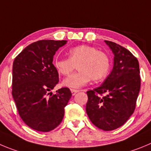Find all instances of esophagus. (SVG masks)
Segmentation results:
<instances>
[{
	"label": "esophagus",
	"instance_id": "esophagus-1",
	"mask_svg": "<svg viewBox=\"0 0 151 151\" xmlns=\"http://www.w3.org/2000/svg\"><path fill=\"white\" fill-rule=\"evenodd\" d=\"M71 94H72V95H75L79 91L78 90H76V89H71Z\"/></svg>",
	"mask_w": 151,
	"mask_h": 151
}]
</instances>
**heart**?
<instances>
[{
    "label": "heart",
    "mask_w": 151,
    "mask_h": 151,
    "mask_svg": "<svg viewBox=\"0 0 151 151\" xmlns=\"http://www.w3.org/2000/svg\"><path fill=\"white\" fill-rule=\"evenodd\" d=\"M68 58L56 59L55 69L60 74L67 76L77 65L78 72L65 79L63 84L71 88H79L90 80L100 81L107 76L110 69V59L104 52L88 45H79L68 52Z\"/></svg>",
    "instance_id": "heart-1"
}]
</instances>
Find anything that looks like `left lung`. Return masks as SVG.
Masks as SVG:
<instances>
[{
  "mask_svg": "<svg viewBox=\"0 0 151 151\" xmlns=\"http://www.w3.org/2000/svg\"><path fill=\"white\" fill-rule=\"evenodd\" d=\"M105 42L114 54L113 68L101 86L87 91L86 110L93 124L110 131L124 124L134 112L141 79L136 57L115 42Z\"/></svg>",
  "mask_w": 151,
  "mask_h": 151,
  "instance_id": "8db88e82",
  "label": "left lung"
}]
</instances>
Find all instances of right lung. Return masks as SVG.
Masks as SVG:
<instances>
[{
    "instance_id": "1",
    "label": "right lung",
    "mask_w": 151,
    "mask_h": 151,
    "mask_svg": "<svg viewBox=\"0 0 151 151\" xmlns=\"http://www.w3.org/2000/svg\"><path fill=\"white\" fill-rule=\"evenodd\" d=\"M67 41L40 40L30 44L15 58L12 65V97L18 114L32 129L49 132L63 121L65 107L71 98L68 88L53 95L59 74L53 56Z\"/></svg>"
}]
</instances>
